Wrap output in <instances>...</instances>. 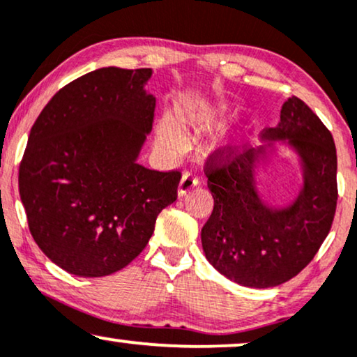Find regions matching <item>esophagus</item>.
<instances>
[{
    "label": "esophagus",
    "instance_id": "esophagus-1",
    "mask_svg": "<svg viewBox=\"0 0 357 357\" xmlns=\"http://www.w3.org/2000/svg\"><path fill=\"white\" fill-rule=\"evenodd\" d=\"M199 184V178L194 173H184L181 181H179V186H178V194L179 196H184V194L191 191L192 188H196Z\"/></svg>",
    "mask_w": 357,
    "mask_h": 357
}]
</instances>
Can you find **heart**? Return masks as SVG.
<instances>
[{
	"instance_id": "heart-1",
	"label": "heart",
	"mask_w": 357,
	"mask_h": 357,
	"mask_svg": "<svg viewBox=\"0 0 357 357\" xmlns=\"http://www.w3.org/2000/svg\"><path fill=\"white\" fill-rule=\"evenodd\" d=\"M158 139L163 145L178 146L181 144V134H179L178 126L171 119H163L158 126Z\"/></svg>"
}]
</instances>
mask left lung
<instances>
[{
  "label": "left lung",
  "instance_id": "1",
  "mask_svg": "<svg viewBox=\"0 0 357 357\" xmlns=\"http://www.w3.org/2000/svg\"><path fill=\"white\" fill-rule=\"evenodd\" d=\"M264 137L289 140L302 160L303 188L286 208H268L255 188V161L263 149L218 146L204 163L213 197L201 234L204 253L230 281L255 289L287 282L310 263L338 201L333 137L302 99L289 98L279 126L264 129Z\"/></svg>",
  "mask_w": 357,
  "mask_h": 357
}]
</instances>
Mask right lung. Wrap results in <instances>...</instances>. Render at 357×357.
I'll return each instance as SVG.
<instances>
[{"label":"right lung","instance_id":"1","mask_svg":"<svg viewBox=\"0 0 357 357\" xmlns=\"http://www.w3.org/2000/svg\"><path fill=\"white\" fill-rule=\"evenodd\" d=\"M150 68L94 70L55 93L32 126L19 194L32 238L70 274L126 268L178 197L181 171L137 163L155 117Z\"/></svg>","mask_w":357,"mask_h":357}]
</instances>
